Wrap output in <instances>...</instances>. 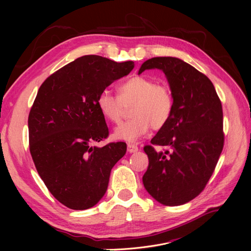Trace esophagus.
I'll use <instances>...</instances> for the list:
<instances>
[{
  "label": "esophagus",
  "mask_w": 251,
  "mask_h": 251,
  "mask_svg": "<svg viewBox=\"0 0 251 251\" xmlns=\"http://www.w3.org/2000/svg\"><path fill=\"white\" fill-rule=\"evenodd\" d=\"M127 151H128V153H136V151H138V147L136 146V144L128 143L127 144Z\"/></svg>",
  "instance_id": "obj_1"
}]
</instances>
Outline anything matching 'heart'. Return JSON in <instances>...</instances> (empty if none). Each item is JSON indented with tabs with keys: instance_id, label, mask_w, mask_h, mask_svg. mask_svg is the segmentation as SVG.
<instances>
[{
	"instance_id": "obj_1",
	"label": "heart",
	"mask_w": 251,
	"mask_h": 251,
	"mask_svg": "<svg viewBox=\"0 0 251 251\" xmlns=\"http://www.w3.org/2000/svg\"><path fill=\"white\" fill-rule=\"evenodd\" d=\"M97 108L101 115L113 124H119L125 109L131 107V120L118 126L114 138L135 142L147 135L151 127L160 130L169 123L175 107L174 95L166 83L153 78L133 76L118 87V97L103 90L97 97Z\"/></svg>"
}]
</instances>
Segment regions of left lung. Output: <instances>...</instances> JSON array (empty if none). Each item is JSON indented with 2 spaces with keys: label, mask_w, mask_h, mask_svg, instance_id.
<instances>
[{
  "label": "left lung",
  "mask_w": 251,
  "mask_h": 251,
  "mask_svg": "<svg viewBox=\"0 0 251 251\" xmlns=\"http://www.w3.org/2000/svg\"><path fill=\"white\" fill-rule=\"evenodd\" d=\"M165 74L174 95V113L143 148L149 168L142 181L148 193L166 206L187 203L200 195L214 173L224 146L223 110L206 75L177 57H153L148 69ZM154 145L169 148L157 152Z\"/></svg>",
  "instance_id": "left-lung-1"
}]
</instances>
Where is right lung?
I'll return each instance as SVG.
<instances>
[{
  "mask_svg": "<svg viewBox=\"0 0 251 251\" xmlns=\"http://www.w3.org/2000/svg\"><path fill=\"white\" fill-rule=\"evenodd\" d=\"M133 68L131 60L85 55L51 74L39 89L28 117L30 154L49 192L68 208L93 207L126 154L125 142L93 146L109 136L96 101Z\"/></svg>",
  "mask_w": 251,
  "mask_h": 251,
  "instance_id": "add662e5",
  "label": "right lung"
}]
</instances>
